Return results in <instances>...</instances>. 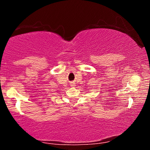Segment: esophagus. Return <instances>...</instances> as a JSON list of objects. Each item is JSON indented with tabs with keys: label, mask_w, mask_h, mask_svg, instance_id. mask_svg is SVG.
Instances as JSON below:
<instances>
[{
	"label": "esophagus",
	"mask_w": 150,
	"mask_h": 150,
	"mask_svg": "<svg viewBox=\"0 0 150 150\" xmlns=\"http://www.w3.org/2000/svg\"><path fill=\"white\" fill-rule=\"evenodd\" d=\"M70 86H71V87H75V82H71V84H70Z\"/></svg>",
	"instance_id": "34e87169"
}]
</instances>
